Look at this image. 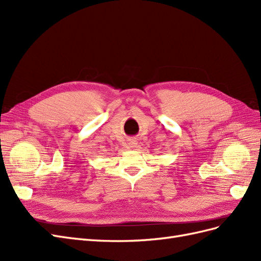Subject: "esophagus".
I'll use <instances>...</instances> for the list:
<instances>
[{"label":"esophagus","instance_id":"obj_1","mask_svg":"<svg viewBox=\"0 0 261 261\" xmlns=\"http://www.w3.org/2000/svg\"><path fill=\"white\" fill-rule=\"evenodd\" d=\"M128 145H129L130 148H135L137 146V141L136 140H130Z\"/></svg>","mask_w":261,"mask_h":261}]
</instances>
